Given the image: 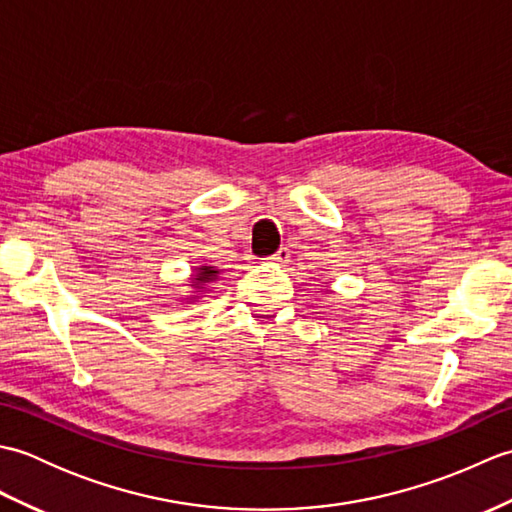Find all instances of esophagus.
<instances>
[{
  "label": "esophagus",
  "instance_id": "1",
  "mask_svg": "<svg viewBox=\"0 0 512 512\" xmlns=\"http://www.w3.org/2000/svg\"><path fill=\"white\" fill-rule=\"evenodd\" d=\"M270 262L273 264H277V266H286L288 264V259H290V250L288 248H279L277 253L273 255V257H268Z\"/></svg>",
  "mask_w": 512,
  "mask_h": 512
}]
</instances>
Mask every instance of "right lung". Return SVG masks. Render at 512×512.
Wrapping results in <instances>:
<instances>
[{
    "mask_svg": "<svg viewBox=\"0 0 512 512\" xmlns=\"http://www.w3.org/2000/svg\"><path fill=\"white\" fill-rule=\"evenodd\" d=\"M217 277H220V270H217L215 266L211 264H202L198 268H193V273L189 277V297L182 299L184 303H195L200 297H204V292L209 290V286L213 284V281H217Z\"/></svg>",
    "mask_w": 512,
    "mask_h": 512,
    "instance_id": "right-lung-1",
    "label": "right lung"
}]
</instances>
